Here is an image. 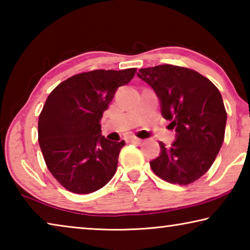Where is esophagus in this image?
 Here are the masks:
<instances>
[{"mask_svg": "<svg viewBox=\"0 0 250 250\" xmlns=\"http://www.w3.org/2000/svg\"><path fill=\"white\" fill-rule=\"evenodd\" d=\"M125 141L128 143H140L141 139L134 137V135H128V137L125 138Z\"/></svg>", "mask_w": 250, "mask_h": 250, "instance_id": "1", "label": "esophagus"}]
</instances>
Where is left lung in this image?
<instances>
[{"label":"left lung","mask_w":250,"mask_h":250,"mask_svg":"<svg viewBox=\"0 0 250 250\" xmlns=\"http://www.w3.org/2000/svg\"><path fill=\"white\" fill-rule=\"evenodd\" d=\"M138 77L153 88L162 116L176 131L170 147L160 142L161 154L150 162L152 171L168 183H193L209 170L225 137L227 113L221 92L186 67H149L139 69Z\"/></svg>","instance_id":"1"}]
</instances>
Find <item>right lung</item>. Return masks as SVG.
Returning <instances> with one entry per match:
<instances>
[{
  "instance_id": "obj_1",
  "label": "right lung",
  "mask_w": 250,
  "mask_h": 250,
  "mask_svg": "<svg viewBox=\"0 0 250 250\" xmlns=\"http://www.w3.org/2000/svg\"><path fill=\"white\" fill-rule=\"evenodd\" d=\"M137 68L77 74L50 92L39 118V143L46 166L67 191L89 194L112 179L125 142L109 141L100 121L118 88Z\"/></svg>"
}]
</instances>
